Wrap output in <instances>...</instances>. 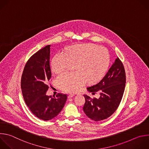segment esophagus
<instances>
[{
    "instance_id": "1",
    "label": "esophagus",
    "mask_w": 149,
    "mask_h": 149,
    "mask_svg": "<svg viewBox=\"0 0 149 149\" xmlns=\"http://www.w3.org/2000/svg\"><path fill=\"white\" fill-rule=\"evenodd\" d=\"M74 95H74V93H71V94H70V95H68V97H73Z\"/></svg>"
}]
</instances>
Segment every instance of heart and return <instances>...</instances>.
<instances>
[{"label": "heart", "mask_w": 149, "mask_h": 149, "mask_svg": "<svg viewBox=\"0 0 149 149\" xmlns=\"http://www.w3.org/2000/svg\"><path fill=\"white\" fill-rule=\"evenodd\" d=\"M67 54L58 52L52 61L53 71L60 74L75 64V72H65L57 78L62 90L74 92L88 81L95 83L105 75L110 62L108 49L93 44H78L67 49Z\"/></svg>", "instance_id": "heart-1"}]
</instances>
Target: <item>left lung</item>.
<instances>
[{"mask_svg": "<svg viewBox=\"0 0 149 149\" xmlns=\"http://www.w3.org/2000/svg\"><path fill=\"white\" fill-rule=\"evenodd\" d=\"M126 74L123 63L117 57L105 77L96 84L87 88L95 94L100 92L98 99L84 95L85 103L83 110L94 121H100L111 116L118 109L125 88Z\"/></svg>", "mask_w": 149, "mask_h": 149, "instance_id": "1", "label": "left lung"}]
</instances>
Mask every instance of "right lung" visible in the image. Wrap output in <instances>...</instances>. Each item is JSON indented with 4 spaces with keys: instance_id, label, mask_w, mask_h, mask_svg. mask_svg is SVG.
Returning a JSON list of instances; mask_svg holds the SVG:
<instances>
[{
    "instance_id": "right-lung-1",
    "label": "right lung",
    "mask_w": 149,
    "mask_h": 149,
    "mask_svg": "<svg viewBox=\"0 0 149 149\" xmlns=\"http://www.w3.org/2000/svg\"><path fill=\"white\" fill-rule=\"evenodd\" d=\"M50 45L34 54L27 61L21 78V88L25 103L38 118L49 120L57 116L66 102L67 95L58 93L55 97L45 93L52 77L49 64Z\"/></svg>"
}]
</instances>
